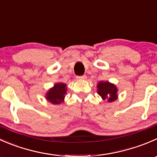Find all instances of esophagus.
I'll use <instances>...</instances> for the list:
<instances>
[{
	"label": "esophagus",
	"mask_w": 157,
	"mask_h": 157,
	"mask_svg": "<svg viewBox=\"0 0 157 157\" xmlns=\"http://www.w3.org/2000/svg\"><path fill=\"white\" fill-rule=\"evenodd\" d=\"M77 78L79 79V80H85L87 78V76L85 75H82V76H77Z\"/></svg>",
	"instance_id": "1"
}]
</instances>
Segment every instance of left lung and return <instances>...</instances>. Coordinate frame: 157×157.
<instances>
[{"label":"left lung","instance_id":"left-lung-1","mask_svg":"<svg viewBox=\"0 0 157 157\" xmlns=\"http://www.w3.org/2000/svg\"><path fill=\"white\" fill-rule=\"evenodd\" d=\"M97 92L103 100L108 102L114 101L117 99V88L109 82H100L97 85Z\"/></svg>","mask_w":157,"mask_h":157}]
</instances>
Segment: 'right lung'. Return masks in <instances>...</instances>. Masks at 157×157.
Wrapping results in <instances>:
<instances>
[{"instance_id":"1","label":"right lung","mask_w":157,"mask_h":157,"mask_svg":"<svg viewBox=\"0 0 157 157\" xmlns=\"http://www.w3.org/2000/svg\"><path fill=\"white\" fill-rule=\"evenodd\" d=\"M66 85L64 83H56L52 88L47 91L46 94V100L53 105H59L64 101L66 94Z\"/></svg>"}]
</instances>
